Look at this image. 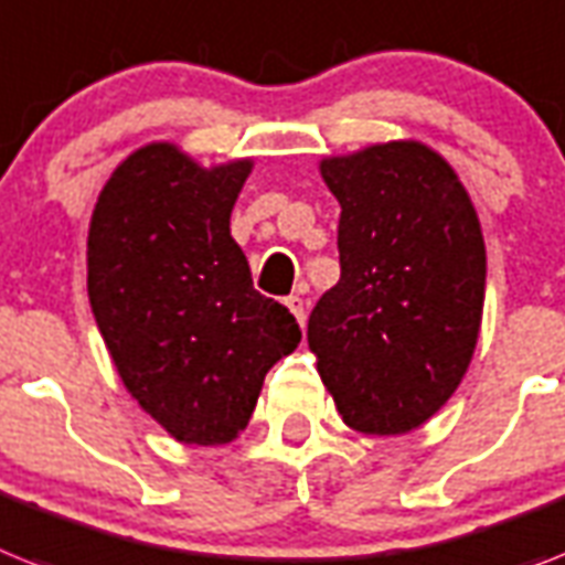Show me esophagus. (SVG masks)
<instances>
[{
    "label": "esophagus",
    "instance_id": "esophagus-1",
    "mask_svg": "<svg viewBox=\"0 0 565 565\" xmlns=\"http://www.w3.org/2000/svg\"><path fill=\"white\" fill-rule=\"evenodd\" d=\"M286 306L288 311H291L294 317H297V323H306V302H302L300 294H291V297H286Z\"/></svg>",
    "mask_w": 565,
    "mask_h": 565
}]
</instances>
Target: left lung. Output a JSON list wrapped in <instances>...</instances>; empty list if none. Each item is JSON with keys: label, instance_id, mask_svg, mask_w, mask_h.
Masks as SVG:
<instances>
[{"label": "left lung", "instance_id": "8db88e82", "mask_svg": "<svg viewBox=\"0 0 565 565\" xmlns=\"http://www.w3.org/2000/svg\"><path fill=\"white\" fill-rule=\"evenodd\" d=\"M340 202L338 286L309 317V349L343 422L401 436L468 372L484 306V239L456 170L427 143H370L320 161Z\"/></svg>", "mask_w": 565, "mask_h": 565}]
</instances>
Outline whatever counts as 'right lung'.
I'll return each mask as SVG.
<instances>
[{
  "instance_id": "right-lung-1",
  "label": "right lung",
  "mask_w": 565,
  "mask_h": 565,
  "mask_svg": "<svg viewBox=\"0 0 565 565\" xmlns=\"http://www.w3.org/2000/svg\"><path fill=\"white\" fill-rule=\"evenodd\" d=\"M254 161L202 167L179 143L126 156L92 210L88 302L126 393L181 445H227L265 372L300 343L254 288L231 210Z\"/></svg>"
}]
</instances>
